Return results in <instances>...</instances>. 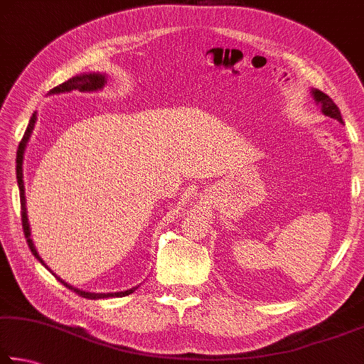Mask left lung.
Segmentation results:
<instances>
[{
	"instance_id": "obj_1",
	"label": "left lung",
	"mask_w": 364,
	"mask_h": 364,
	"mask_svg": "<svg viewBox=\"0 0 364 364\" xmlns=\"http://www.w3.org/2000/svg\"><path fill=\"white\" fill-rule=\"evenodd\" d=\"M312 94H314V97H315V100L318 102V103H321L323 114L338 119L339 122H342L341 111H339V108H338V105H336V103L331 100V98H329L326 94H323L321 90H316V89L312 90Z\"/></svg>"
}]
</instances>
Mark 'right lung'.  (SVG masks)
<instances>
[{"instance_id":"right-lung-1","label":"right lung","mask_w":364,"mask_h":364,"mask_svg":"<svg viewBox=\"0 0 364 364\" xmlns=\"http://www.w3.org/2000/svg\"><path fill=\"white\" fill-rule=\"evenodd\" d=\"M105 82H107V79H105L103 75H98V73H90V75H79V76H75L68 79L67 82H63L60 85H57V87H54L50 90V94H62V92H70V90H79V92H92V90H98L102 89ZM35 121H36V114H33L31 119H30V124L28 127H26L25 134H23V138L21 144H18V149H17V157H16V173H17V183H18V191H21V210H22V228H23V234H25V239H26V243H28V247L31 250V253L35 255V257L38 261L43 259L39 257L38 251L35 248V245H33V240L30 239V224H28V218H26V207H25V188H23V170H22V162H23V151H25V146H26V141H28V138L31 135V130L33 127H35ZM44 264V262H43ZM46 266V264H44ZM55 275V274H54ZM55 279L63 283L65 287H67L68 289H71V291H75L77 296H82L85 297V299H105V297H122V296H127L130 293L135 291V288L132 289H127V291H121V293H85V291H81V289H77L75 287L68 285V283H65L60 277L55 275Z\"/></svg>"}]
</instances>
